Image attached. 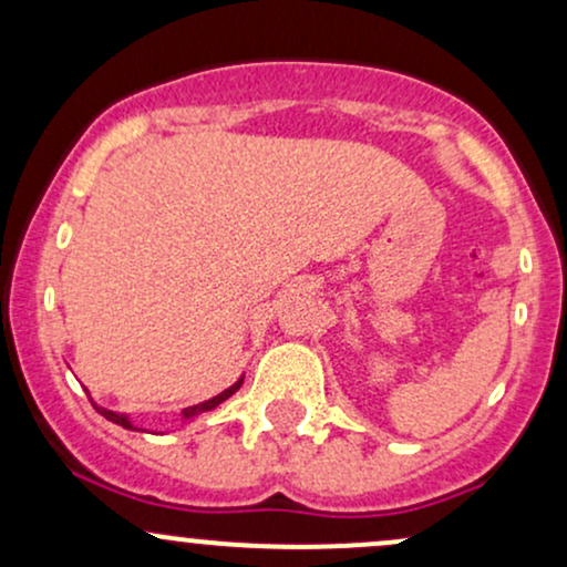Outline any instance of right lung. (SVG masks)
Masks as SVG:
<instances>
[{
    "label": "right lung",
    "instance_id": "add662e5",
    "mask_svg": "<svg viewBox=\"0 0 567 567\" xmlns=\"http://www.w3.org/2000/svg\"><path fill=\"white\" fill-rule=\"evenodd\" d=\"M243 381H245V375H243V379H239L237 383H231L229 389H224V392H220V394L210 396V400H205V402H199V405H188V408L181 410V419H184V424H186V421L197 419V415H202V413H207V410H216V408L220 405V402L229 400V396H231L234 392H237L239 386H243ZM90 402H93V400H90ZM93 408L97 410V413L103 415V419L112 421V424H120V426H125V429H133V432H143V429H138V426L133 424V421H130L127 413H114V410L101 408V405H97V402H93Z\"/></svg>",
    "mask_w": 567,
    "mask_h": 567
}]
</instances>
